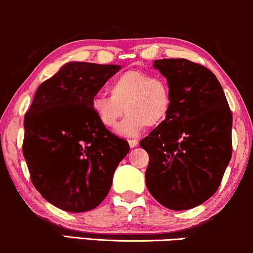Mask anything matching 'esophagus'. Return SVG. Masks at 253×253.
Masks as SVG:
<instances>
[{"mask_svg": "<svg viewBox=\"0 0 253 253\" xmlns=\"http://www.w3.org/2000/svg\"><path fill=\"white\" fill-rule=\"evenodd\" d=\"M128 144H129V146L130 147H135V146H138L139 145V141L136 139H132V140H128Z\"/></svg>", "mask_w": 253, "mask_h": 253, "instance_id": "esophagus-1", "label": "esophagus"}]
</instances>
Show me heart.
Listing matches in <instances>:
<instances>
[{
  "label": "heart",
  "instance_id": "b5f03b06",
  "mask_svg": "<svg viewBox=\"0 0 253 253\" xmlns=\"http://www.w3.org/2000/svg\"><path fill=\"white\" fill-rule=\"evenodd\" d=\"M109 93L95 94L90 99V109L106 128L117 126L126 111L128 114L117 128L119 134H139L147 126H159L171 113V88L166 80L148 72L129 69L121 73L109 84Z\"/></svg>",
  "mask_w": 253,
  "mask_h": 253
}]
</instances>
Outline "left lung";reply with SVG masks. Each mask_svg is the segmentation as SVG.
Returning a JSON list of instances; mask_svg holds the SVG:
<instances>
[{
  "label": "left lung",
  "mask_w": 253,
  "mask_h": 253,
  "mask_svg": "<svg viewBox=\"0 0 253 253\" xmlns=\"http://www.w3.org/2000/svg\"><path fill=\"white\" fill-rule=\"evenodd\" d=\"M171 88V113L140 141L146 186L161 205L193 209L217 192L232 156V113L210 69L186 59L154 61Z\"/></svg>",
  "instance_id": "1"
}]
</instances>
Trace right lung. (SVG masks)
<instances>
[{
	"label": "right lung",
	"mask_w": 253,
	"mask_h": 253,
	"mask_svg": "<svg viewBox=\"0 0 253 253\" xmlns=\"http://www.w3.org/2000/svg\"><path fill=\"white\" fill-rule=\"evenodd\" d=\"M120 68L67 63L40 84L24 114L22 150L30 179L61 210L86 212L100 205L128 153V142L102 126L90 109V99Z\"/></svg>",
	"instance_id": "1"
}]
</instances>
